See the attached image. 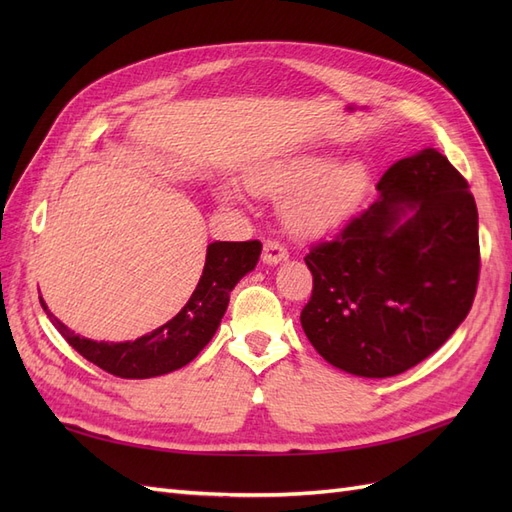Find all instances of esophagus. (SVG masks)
<instances>
[{
	"label": "esophagus",
	"instance_id": "34e87169",
	"mask_svg": "<svg viewBox=\"0 0 512 512\" xmlns=\"http://www.w3.org/2000/svg\"><path fill=\"white\" fill-rule=\"evenodd\" d=\"M288 258V250L275 239H267L265 247H262V260L267 262V265H277V262H282Z\"/></svg>",
	"mask_w": 512,
	"mask_h": 512
}]
</instances>
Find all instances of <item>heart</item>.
I'll return each instance as SVG.
<instances>
[{
    "label": "heart",
    "mask_w": 512,
    "mask_h": 512,
    "mask_svg": "<svg viewBox=\"0 0 512 512\" xmlns=\"http://www.w3.org/2000/svg\"><path fill=\"white\" fill-rule=\"evenodd\" d=\"M250 183L262 194L290 189L284 200L286 222L299 232H322L339 226L363 205L371 175L359 160L337 164L333 156L309 153L258 168Z\"/></svg>",
    "instance_id": "heart-1"
}]
</instances>
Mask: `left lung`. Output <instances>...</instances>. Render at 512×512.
I'll list each match as a JSON object with an SVG mask.
<instances>
[{"label":"left lung","mask_w":512,"mask_h":512,"mask_svg":"<svg viewBox=\"0 0 512 512\" xmlns=\"http://www.w3.org/2000/svg\"><path fill=\"white\" fill-rule=\"evenodd\" d=\"M378 198L312 245L301 327L324 361L389 378L436 352L466 320L480 273L470 185L440 151L395 162Z\"/></svg>","instance_id":"1"}]
</instances>
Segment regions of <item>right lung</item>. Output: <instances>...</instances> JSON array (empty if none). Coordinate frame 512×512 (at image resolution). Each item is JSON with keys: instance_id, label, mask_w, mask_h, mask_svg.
Listing matches in <instances>:
<instances>
[{"instance_id": "right-lung-1", "label": "right lung", "mask_w": 512, "mask_h": 512, "mask_svg": "<svg viewBox=\"0 0 512 512\" xmlns=\"http://www.w3.org/2000/svg\"><path fill=\"white\" fill-rule=\"evenodd\" d=\"M260 250L262 243L258 239L211 243L207 247L203 275H200L190 301L160 329L138 337L134 342L108 344L74 335L46 309L44 301L40 303L55 329L89 363L117 378H156L188 365L211 342L228 307L230 290L245 273L256 267Z\"/></svg>"}]
</instances>
